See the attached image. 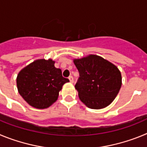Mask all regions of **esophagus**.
Here are the masks:
<instances>
[{"label": "esophagus", "instance_id": "esophagus-1", "mask_svg": "<svg viewBox=\"0 0 147 147\" xmlns=\"http://www.w3.org/2000/svg\"><path fill=\"white\" fill-rule=\"evenodd\" d=\"M68 79H69V80H70V82H71V83L74 82V78H73L72 76H70L69 77H68Z\"/></svg>", "mask_w": 147, "mask_h": 147}]
</instances>
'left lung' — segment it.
Here are the masks:
<instances>
[{
  "label": "left lung",
  "mask_w": 147,
  "mask_h": 147,
  "mask_svg": "<svg viewBox=\"0 0 147 147\" xmlns=\"http://www.w3.org/2000/svg\"><path fill=\"white\" fill-rule=\"evenodd\" d=\"M74 63L80 73L75 88L81 102L95 110L105 108L112 103L122 84L119 68L95 54L74 59Z\"/></svg>",
  "instance_id": "obj_1"
}]
</instances>
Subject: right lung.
<instances>
[{
	"label": "right lung",
	"instance_id": "add662e5",
	"mask_svg": "<svg viewBox=\"0 0 147 147\" xmlns=\"http://www.w3.org/2000/svg\"><path fill=\"white\" fill-rule=\"evenodd\" d=\"M51 59H40L30 63L18 73V93L32 107L48 108L57 100L59 93L68 79L54 66Z\"/></svg>",
	"mask_w": 147,
	"mask_h": 147
}]
</instances>
